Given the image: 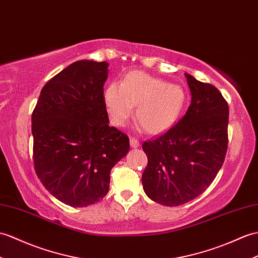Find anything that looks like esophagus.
Listing matches in <instances>:
<instances>
[{"label":"esophagus","instance_id":"34e87169","mask_svg":"<svg viewBox=\"0 0 258 258\" xmlns=\"http://www.w3.org/2000/svg\"><path fill=\"white\" fill-rule=\"evenodd\" d=\"M130 144H131V147H132V148H137V147H140V142L137 141L136 139H134V137H131Z\"/></svg>","mask_w":258,"mask_h":258}]
</instances>
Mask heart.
I'll return each instance as SVG.
<instances>
[{
  "label": "heart",
  "instance_id": "obj_1",
  "mask_svg": "<svg viewBox=\"0 0 258 258\" xmlns=\"http://www.w3.org/2000/svg\"><path fill=\"white\" fill-rule=\"evenodd\" d=\"M110 122L122 127L133 114L146 133L158 135L176 122L185 101L183 89L143 71H131L119 86L110 83L103 93Z\"/></svg>",
  "mask_w": 258,
  "mask_h": 258
}]
</instances>
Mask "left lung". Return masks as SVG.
I'll return each instance as SVG.
<instances>
[{
    "instance_id": "obj_1",
    "label": "left lung",
    "mask_w": 258,
    "mask_h": 258,
    "mask_svg": "<svg viewBox=\"0 0 258 258\" xmlns=\"http://www.w3.org/2000/svg\"><path fill=\"white\" fill-rule=\"evenodd\" d=\"M191 103L175 126L144 142L148 164L143 188L148 198L177 207L200 196L221 169L227 151L229 105L219 90L184 74Z\"/></svg>"
}]
</instances>
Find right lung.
I'll return each mask as SVG.
<instances>
[{
  "label": "right lung",
  "mask_w": 258,
  "mask_h": 258,
  "mask_svg": "<svg viewBox=\"0 0 258 258\" xmlns=\"http://www.w3.org/2000/svg\"><path fill=\"white\" fill-rule=\"evenodd\" d=\"M105 61L79 60L48 81L32 114L33 156L40 182L74 208L101 201L110 172L130 151L126 134L109 126Z\"/></svg>",
  "instance_id": "obj_1"
}]
</instances>
